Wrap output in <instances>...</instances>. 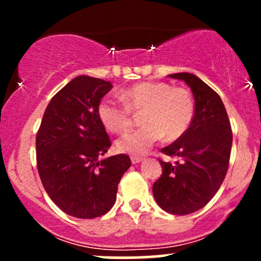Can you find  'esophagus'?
<instances>
[{
	"mask_svg": "<svg viewBox=\"0 0 261 261\" xmlns=\"http://www.w3.org/2000/svg\"><path fill=\"white\" fill-rule=\"evenodd\" d=\"M142 161H143L142 157H131V162H133V164H137Z\"/></svg>",
	"mask_w": 261,
	"mask_h": 261,
	"instance_id": "obj_1",
	"label": "esophagus"
}]
</instances>
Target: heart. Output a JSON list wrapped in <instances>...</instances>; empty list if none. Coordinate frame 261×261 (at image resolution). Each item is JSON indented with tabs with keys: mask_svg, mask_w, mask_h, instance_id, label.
<instances>
[{
	"mask_svg": "<svg viewBox=\"0 0 261 261\" xmlns=\"http://www.w3.org/2000/svg\"><path fill=\"white\" fill-rule=\"evenodd\" d=\"M122 103L104 98L98 106L101 124L114 134H125L133 126V114H141L143 127L125 135L116 142L122 153L145 154L162 137L175 141L188 131L195 106L190 92L166 82L146 81L120 92Z\"/></svg>",
	"mask_w": 261,
	"mask_h": 261,
	"instance_id": "heart-1",
	"label": "heart"
}]
</instances>
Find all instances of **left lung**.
<instances>
[{
  "mask_svg": "<svg viewBox=\"0 0 261 261\" xmlns=\"http://www.w3.org/2000/svg\"><path fill=\"white\" fill-rule=\"evenodd\" d=\"M184 81L195 99L190 127L180 139L162 148L176 161H161V178L153 196L161 208L172 215H189L202 208L222 184L228 169L232 130L220 95L193 73L169 74Z\"/></svg>",
  "mask_w": 261,
  "mask_h": 261,
  "instance_id": "1",
  "label": "left lung"
}]
</instances>
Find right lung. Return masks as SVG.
<instances>
[{
  "instance_id": "right-lung-1",
  "label": "right lung",
  "mask_w": 261,
  "mask_h": 261,
  "mask_svg": "<svg viewBox=\"0 0 261 261\" xmlns=\"http://www.w3.org/2000/svg\"><path fill=\"white\" fill-rule=\"evenodd\" d=\"M108 81L77 76L56 93L37 134V163L45 191L62 211L77 218L106 215L116 200L126 154L99 161L112 146L98 116Z\"/></svg>"
}]
</instances>
